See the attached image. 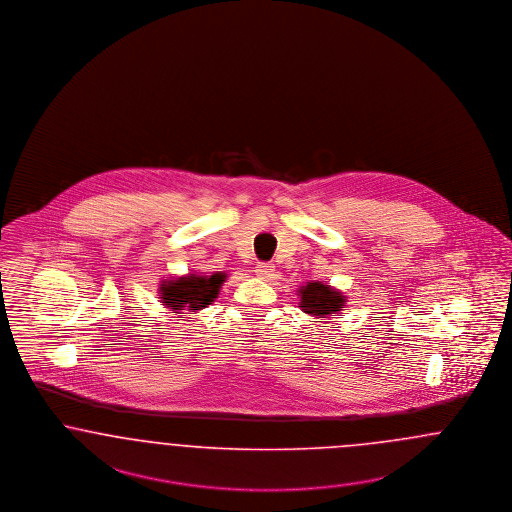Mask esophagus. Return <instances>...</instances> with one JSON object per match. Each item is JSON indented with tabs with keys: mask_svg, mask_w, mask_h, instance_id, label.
<instances>
[{
	"mask_svg": "<svg viewBox=\"0 0 512 512\" xmlns=\"http://www.w3.org/2000/svg\"><path fill=\"white\" fill-rule=\"evenodd\" d=\"M255 274H257L261 280H266V282L276 276L274 266L268 265V263H259V265L255 266Z\"/></svg>",
	"mask_w": 512,
	"mask_h": 512,
	"instance_id": "34e87169",
	"label": "esophagus"
}]
</instances>
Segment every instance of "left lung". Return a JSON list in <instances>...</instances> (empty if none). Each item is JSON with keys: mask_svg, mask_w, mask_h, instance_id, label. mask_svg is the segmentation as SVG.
<instances>
[{"mask_svg": "<svg viewBox=\"0 0 512 512\" xmlns=\"http://www.w3.org/2000/svg\"><path fill=\"white\" fill-rule=\"evenodd\" d=\"M299 297L301 310L314 318L335 316L347 307V297L339 289L322 282H308L307 286L299 289Z\"/></svg>", "mask_w": 512, "mask_h": 512, "instance_id": "8db88e82", "label": "left lung"}]
</instances>
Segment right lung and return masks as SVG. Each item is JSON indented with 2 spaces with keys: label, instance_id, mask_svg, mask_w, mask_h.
I'll list each match as a JSON object with an SVG mask.
<instances>
[{
  "label": "right lung",
  "instance_id": "right-lung-1",
  "mask_svg": "<svg viewBox=\"0 0 512 512\" xmlns=\"http://www.w3.org/2000/svg\"><path fill=\"white\" fill-rule=\"evenodd\" d=\"M225 280V272L186 274L179 278L162 280L158 289L160 301L165 308H171L177 314H184V310L198 312L217 299Z\"/></svg>",
  "mask_w": 512,
  "mask_h": 512
}]
</instances>
